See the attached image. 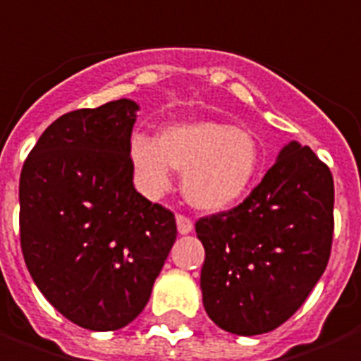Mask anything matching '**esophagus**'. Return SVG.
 Returning <instances> with one entry per match:
<instances>
[{
    "instance_id": "esophagus-1",
    "label": "esophagus",
    "mask_w": 361,
    "mask_h": 361,
    "mask_svg": "<svg viewBox=\"0 0 361 361\" xmlns=\"http://www.w3.org/2000/svg\"><path fill=\"white\" fill-rule=\"evenodd\" d=\"M176 224H178V231H180L181 235L191 233V229H193V221L189 220L188 216H183V214L176 216Z\"/></svg>"
}]
</instances>
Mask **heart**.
Returning <instances> with one entry per match:
<instances>
[{"mask_svg":"<svg viewBox=\"0 0 361 361\" xmlns=\"http://www.w3.org/2000/svg\"><path fill=\"white\" fill-rule=\"evenodd\" d=\"M255 135L212 120L183 122L162 130L159 141L145 133L130 140V164L143 195L157 199L172 183V170L183 172L181 193L191 207L220 212L252 188L260 170Z\"/></svg>","mask_w":361,"mask_h":361,"instance_id":"obj_1","label":"heart"}]
</instances>
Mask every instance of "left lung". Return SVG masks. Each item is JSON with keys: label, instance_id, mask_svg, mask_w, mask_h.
I'll list each match as a JSON object with an SVG mask.
<instances>
[{"label": "left lung", "instance_id": "left-lung-1", "mask_svg": "<svg viewBox=\"0 0 361 361\" xmlns=\"http://www.w3.org/2000/svg\"><path fill=\"white\" fill-rule=\"evenodd\" d=\"M333 202L329 166L290 141L239 207L197 221L208 317L243 337L287 322L327 268Z\"/></svg>", "mask_w": 361, "mask_h": 361}]
</instances>
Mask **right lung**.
Here are the masks:
<instances>
[{"label":"right lung","mask_w":361,"mask_h":361,"mask_svg":"<svg viewBox=\"0 0 361 361\" xmlns=\"http://www.w3.org/2000/svg\"><path fill=\"white\" fill-rule=\"evenodd\" d=\"M130 99L63 114L24 160L20 248L42 295L90 331L126 327L149 302L176 218L133 188Z\"/></svg>","instance_id":"right-lung-1"}]
</instances>
